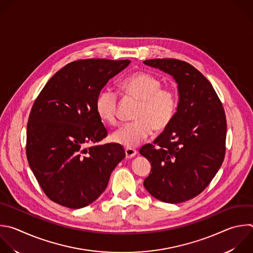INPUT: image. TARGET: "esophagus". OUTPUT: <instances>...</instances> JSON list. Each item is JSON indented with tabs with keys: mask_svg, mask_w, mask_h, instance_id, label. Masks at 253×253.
<instances>
[{
	"mask_svg": "<svg viewBox=\"0 0 253 253\" xmlns=\"http://www.w3.org/2000/svg\"><path fill=\"white\" fill-rule=\"evenodd\" d=\"M125 154H126V158L131 159L137 154V150H135L133 148H126L125 149Z\"/></svg>",
	"mask_w": 253,
	"mask_h": 253,
	"instance_id": "34e87169",
	"label": "esophagus"
}]
</instances>
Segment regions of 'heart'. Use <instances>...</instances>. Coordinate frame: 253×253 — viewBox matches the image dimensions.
<instances>
[{"label": "heart", "mask_w": 253, "mask_h": 253, "mask_svg": "<svg viewBox=\"0 0 253 253\" xmlns=\"http://www.w3.org/2000/svg\"><path fill=\"white\" fill-rule=\"evenodd\" d=\"M125 96L139 101L134 119L112 134L116 144L132 148L146 140L153 132L163 131L172 122L178 108V94L172 87L162 86V80L146 71H136L120 81ZM118 94L111 88H103L95 100L99 119L109 125L118 120Z\"/></svg>", "instance_id": "obj_1"}]
</instances>
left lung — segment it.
Wrapping results in <instances>:
<instances>
[{"mask_svg":"<svg viewBox=\"0 0 253 253\" xmlns=\"http://www.w3.org/2000/svg\"><path fill=\"white\" fill-rule=\"evenodd\" d=\"M178 83L179 103L171 124L140 149L151 163L144 187L157 200L189 201L211 182L225 155L226 119L211 82L193 65L174 58L145 60Z\"/></svg>","mask_w":253,"mask_h":253,"instance_id":"left-lung-1","label":"left lung"}]
</instances>
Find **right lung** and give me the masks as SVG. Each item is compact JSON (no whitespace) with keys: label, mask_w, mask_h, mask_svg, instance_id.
I'll return each mask as SVG.
<instances>
[{"label":"right lung","mask_w":253,"mask_h":253,"mask_svg":"<svg viewBox=\"0 0 253 253\" xmlns=\"http://www.w3.org/2000/svg\"><path fill=\"white\" fill-rule=\"evenodd\" d=\"M130 62L72 61L47 81L36 99L28 121L26 152L37 181L52 202L69 209L93 203L125 158L119 144L94 146L107 136L95 100L108 80Z\"/></svg>","instance_id":"right-lung-1"}]
</instances>
